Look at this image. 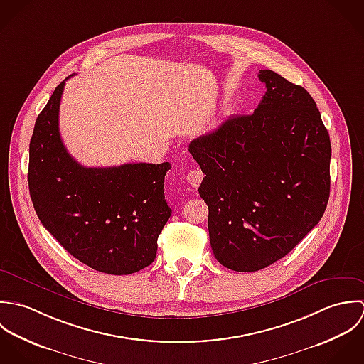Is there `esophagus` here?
<instances>
[{
	"label": "esophagus",
	"mask_w": 364,
	"mask_h": 364,
	"mask_svg": "<svg viewBox=\"0 0 364 364\" xmlns=\"http://www.w3.org/2000/svg\"><path fill=\"white\" fill-rule=\"evenodd\" d=\"M203 177H204V174L200 171V170H191L188 174H187V181L193 186V187H198L200 186V183H201V180H203Z\"/></svg>",
	"instance_id": "34e87169"
}]
</instances>
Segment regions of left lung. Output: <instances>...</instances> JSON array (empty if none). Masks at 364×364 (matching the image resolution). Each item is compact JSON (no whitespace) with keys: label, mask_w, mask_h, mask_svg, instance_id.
<instances>
[{"label":"left lung","mask_w":364,"mask_h":364,"mask_svg":"<svg viewBox=\"0 0 364 364\" xmlns=\"http://www.w3.org/2000/svg\"><path fill=\"white\" fill-rule=\"evenodd\" d=\"M266 94L252 115L194 139L205 177L210 242L219 263L257 272L284 257L321 220L331 190V141L309 92L260 70Z\"/></svg>","instance_id":"obj_1"}]
</instances>
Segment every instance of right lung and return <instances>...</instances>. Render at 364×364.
<instances>
[{
	"label": "right lung",
	"mask_w": 364,
	"mask_h": 364,
	"mask_svg": "<svg viewBox=\"0 0 364 364\" xmlns=\"http://www.w3.org/2000/svg\"><path fill=\"white\" fill-rule=\"evenodd\" d=\"M65 81L38 115L29 144L33 208L81 263L107 274L136 273L154 260L157 237L171 215L164 200L170 163L84 167L75 161L59 132Z\"/></svg>",
	"instance_id": "add662e5"
}]
</instances>
